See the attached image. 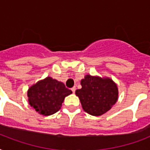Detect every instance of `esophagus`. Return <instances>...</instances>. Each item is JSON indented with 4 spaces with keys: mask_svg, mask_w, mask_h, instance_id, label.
<instances>
[{
    "mask_svg": "<svg viewBox=\"0 0 150 150\" xmlns=\"http://www.w3.org/2000/svg\"><path fill=\"white\" fill-rule=\"evenodd\" d=\"M71 91H72L73 93H75V89H75V87H72V88H71Z\"/></svg>",
    "mask_w": 150,
    "mask_h": 150,
    "instance_id": "1",
    "label": "esophagus"
}]
</instances>
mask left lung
Segmentation results:
<instances>
[{"label":"left lung","instance_id":"left-lung-1","mask_svg":"<svg viewBox=\"0 0 150 150\" xmlns=\"http://www.w3.org/2000/svg\"><path fill=\"white\" fill-rule=\"evenodd\" d=\"M82 89L75 91L82 108L88 114L100 116L105 114L117 102L118 90L110 79H101L87 75L81 81Z\"/></svg>","mask_w":150,"mask_h":150}]
</instances>
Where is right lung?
I'll return each instance as SVG.
<instances>
[{
	"instance_id": "right-lung-1",
	"label": "right lung",
	"mask_w": 150,
	"mask_h": 150,
	"mask_svg": "<svg viewBox=\"0 0 150 150\" xmlns=\"http://www.w3.org/2000/svg\"><path fill=\"white\" fill-rule=\"evenodd\" d=\"M72 93L64 83L47 77L32 86L28 90L29 104L44 116L55 114L61 109L65 96Z\"/></svg>"
}]
</instances>
